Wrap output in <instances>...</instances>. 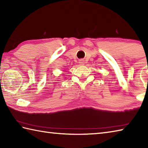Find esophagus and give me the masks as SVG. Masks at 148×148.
<instances>
[{
  "instance_id": "esophagus-1",
  "label": "esophagus",
  "mask_w": 148,
  "mask_h": 148,
  "mask_svg": "<svg viewBox=\"0 0 148 148\" xmlns=\"http://www.w3.org/2000/svg\"><path fill=\"white\" fill-rule=\"evenodd\" d=\"M79 64L80 65H84V60H79Z\"/></svg>"
}]
</instances>
